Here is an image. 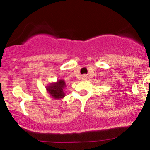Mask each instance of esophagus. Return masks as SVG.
Instances as JSON below:
<instances>
[{"label": "esophagus", "mask_w": 150, "mask_h": 150, "mask_svg": "<svg viewBox=\"0 0 150 150\" xmlns=\"http://www.w3.org/2000/svg\"><path fill=\"white\" fill-rule=\"evenodd\" d=\"M87 78H88L87 75H82V79L83 80H87Z\"/></svg>", "instance_id": "1"}]
</instances>
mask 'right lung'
<instances>
[{
  "instance_id": "1",
  "label": "right lung",
  "mask_w": 150,
  "mask_h": 150,
  "mask_svg": "<svg viewBox=\"0 0 150 150\" xmlns=\"http://www.w3.org/2000/svg\"><path fill=\"white\" fill-rule=\"evenodd\" d=\"M65 82L63 80H59L57 82L52 83L46 87L47 92L54 99H61L64 97L65 93L64 89L65 88Z\"/></svg>"
}]
</instances>
